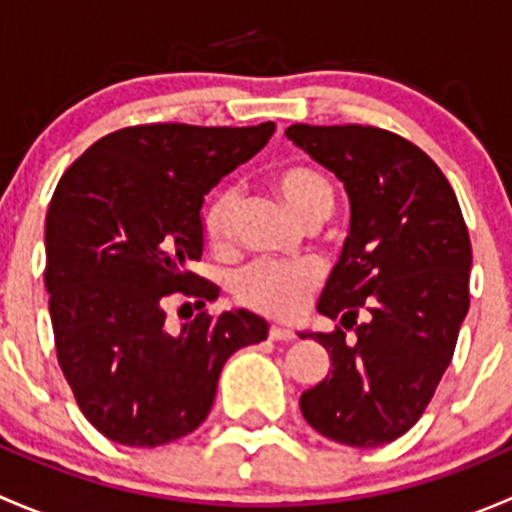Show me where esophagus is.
I'll use <instances>...</instances> for the list:
<instances>
[{
    "mask_svg": "<svg viewBox=\"0 0 512 512\" xmlns=\"http://www.w3.org/2000/svg\"><path fill=\"white\" fill-rule=\"evenodd\" d=\"M270 339H275V342H292L294 332H292V329H287V327H280V324H272Z\"/></svg>",
    "mask_w": 512,
    "mask_h": 512,
    "instance_id": "1",
    "label": "esophagus"
}]
</instances>
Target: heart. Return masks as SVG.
I'll return each instance as SVG.
<instances>
[{"label":"heart","instance_id":"b5f03b06","mask_svg":"<svg viewBox=\"0 0 512 512\" xmlns=\"http://www.w3.org/2000/svg\"><path fill=\"white\" fill-rule=\"evenodd\" d=\"M270 185L282 203L307 225H322L334 213V185L322 170L304 163L282 165L270 175ZM240 195L225 188L210 198L203 210V232L210 247L227 252L235 242ZM322 280L314 262L262 260L245 267L232 282L237 302L272 317H294L307 302L309 292Z\"/></svg>","mask_w":512,"mask_h":512}]
</instances>
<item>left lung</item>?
Masks as SVG:
<instances>
[{"mask_svg":"<svg viewBox=\"0 0 512 512\" xmlns=\"http://www.w3.org/2000/svg\"><path fill=\"white\" fill-rule=\"evenodd\" d=\"M285 136L342 180L352 208L317 304L342 327L299 334L327 349L332 369L299 409L332 441L384 446L426 411L468 314L473 255L461 205L441 168L384 128L294 123Z\"/></svg>","mask_w":512,"mask_h":512,"instance_id":"1","label":"left lung"}]
</instances>
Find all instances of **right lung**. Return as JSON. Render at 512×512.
I'll return each mask as SVG.
<instances>
[{"label": "right lung", "mask_w": 512, "mask_h": 512, "mask_svg": "<svg viewBox=\"0 0 512 512\" xmlns=\"http://www.w3.org/2000/svg\"><path fill=\"white\" fill-rule=\"evenodd\" d=\"M275 123H148L96 141L46 213V270L59 366L84 416L111 441L156 448L193 433L237 349L267 339L247 309L200 312L173 329L170 294L195 307L220 289L188 267L203 255L205 195L255 156Z\"/></svg>", "instance_id": "1"}]
</instances>
